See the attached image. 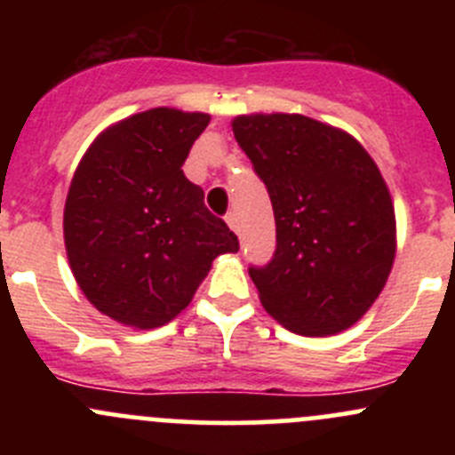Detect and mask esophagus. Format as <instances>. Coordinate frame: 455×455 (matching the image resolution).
Masks as SVG:
<instances>
[{
	"mask_svg": "<svg viewBox=\"0 0 455 455\" xmlns=\"http://www.w3.org/2000/svg\"><path fill=\"white\" fill-rule=\"evenodd\" d=\"M227 224H228V228H231L233 233H240V220H237L235 213L227 215Z\"/></svg>",
	"mask_w": 455,
	"mask_h": 455,
	"instance_id": "1",
	"label": "esophagus"
}]
</instances>
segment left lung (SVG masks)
Instances as JSON below:
<instances>
[{"label":"left lung","mask_w":455,"mask_h":455,"mask_svg":"<svg viewBox=\"0 0 455 455\" xmlns=\"http://www.w3.org/2000/svg\"><path fill=\"white\" fill-rule=\"evenodd\" d=\"M231 127L273 202L277 249L249 270L264 310L304 337L352 328L396 257L394 202L376 163L355 136L301 114H242Z\"/></svg>","instance_id":"obj_1"}]
</instances>
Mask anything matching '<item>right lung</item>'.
Instances as JSON below:
<instances>
[{"label": "right lung", "mask_w": 455, "mask_h": 455, "mask_svg": "<svg viewBox=\"0 0 455 455\" xmlns=\"http://www.w3.org/2000/svg\"><path fill=\"white\" fill-rule=\"evenodd\" d=\"M209 121L176 108L132 114L96 136L72 176L63 209L72 275L99 313L127 328L176 319L215 257L240 251L182 173Z\"/></svg>", "instance_id": "1"}]
</instances>
